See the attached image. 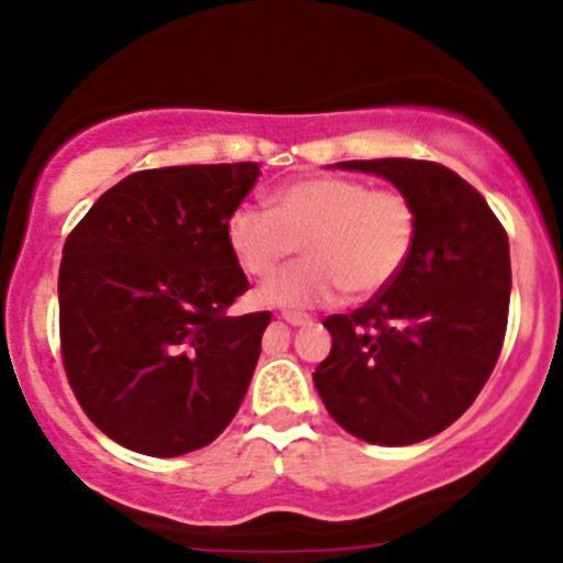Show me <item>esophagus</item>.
Instances as JSON below:
<instances>
[{
  "instance_id": "1",
  "label": "esophagus",
  "mask_w": 563,
  "mask_h": 563,
  "mask_svg": "<svg viewBox=\"0 0 563 563\" xmlns=\"http://www.w3.org/2000/svg\"><path fill=\"white\" fill-rule=\"evenodd\" d=\"M283 319L288 321V324L291 327H305V324H310V316H302V313H283Z\"/></svg>"
}]
</instances>
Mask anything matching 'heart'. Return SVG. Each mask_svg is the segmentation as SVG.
I'll use <instances>...</instances> for the list:
<instances>
[{
  "label": "heart",
  "mask_w": 563,
  "mask_h": 563,
  "mask_svg": "<svg viewBox=\"0 0 563 563\" xmlns=\"http://www.w3.org/2000/svg\"><path fill=\"white\" fill-rule=\"evenodd\" d=\"M233 258L250 277H269L297 247L305 261L258 288L272 308H316L349 291L368 299L404 272L418 239V211L398 189L360 178L308 176L272 195V211L236 206L225 222Z\"/></svg>",
  "instance_id": "heart-1"
}]
</instances>
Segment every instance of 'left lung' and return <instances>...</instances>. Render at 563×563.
Wrapping results in <instances>:
<instances>
[{
	"label": "left lung",
	"instance_id": "1",
	"mask_svg": "<svg viewBox=\"0 0 563 563\" xmlns=\"http://www.w3.org/2000/svg\"><path fill=\"white\" fill-rule=\"evenodd\" d=\"M387 178L418 211L401 275L327 316L332 349L313 374L327 412L374 445H412L449 429L482 393L509 321V236L487 200L423 159L338 162Z\"/></svg>",
	"mask_w": 563,
	"mask_h": 563
}]
</instances>
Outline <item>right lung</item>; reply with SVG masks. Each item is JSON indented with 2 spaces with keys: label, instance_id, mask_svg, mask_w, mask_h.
<instances>
[{
  "label": "right lung",
  "instance_id": "obj_1",
  "mask_svg": "<svg viewBox=\"0 0 563 563\" xmlns=\"http://www.w3.org/2000/svg\"><path fill=\"white\" fill-rule=\"evenodd\" d=\"M258 176L255 162L131 173L65 239V374L87 418L123 449H203L247 393L272 313H231L250 283L225 222Z\"/></svg>",
  "mask_w": 563,
  "mask_h": 563
}]
</instances>
